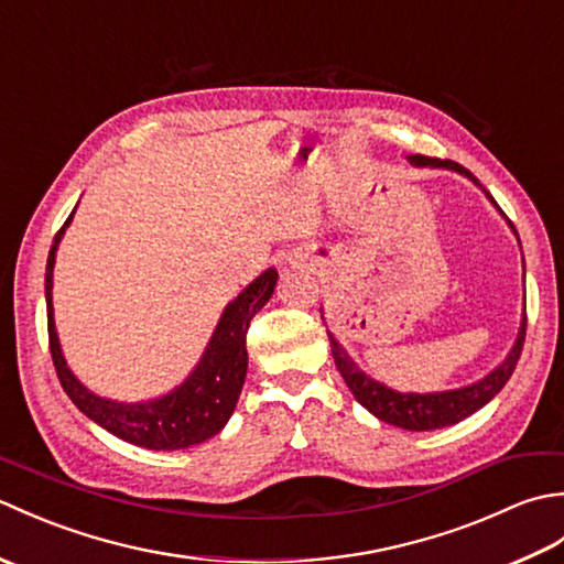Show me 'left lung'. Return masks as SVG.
<instances>
[{"label":"left lung","mask_w":564,"mask_h":564,"mask_svg":"<svg viewBox=\"0 0 564 564\" xmlns=\"http://www.w3.org/2000/svg\"><path fill=\"white\" fill-rule=\"evenodd\" d=\"M410 162L416 166H446V170H455L465 176H470L473 182L480 186V182H477V178L467 172L465 166H460L453 160L412 154ZM489 200L497 206V200L492 196H489ZM525 325H529V317L523 315L519 339H517V344H513V349L507 356V361L501 364L497 370H492L487 378L475 382V386H467L460 390H448V392H434V394H416V392L402 394V392H394L386 386H380V382L370 380L368 376L361 373V370H358V366L351 361L349 354L341 349L332 334H329V344H332L334 364H337L344 382L349 386L354 398L361 402L368 412H373L380 422L400 426L406 431H431V429H441V426L463 422L465 416H470L473 412L480 410V406H485L501 388L507 386V380L511 378L513 368H517L521 351H523Z\"/></svg>","instance_id":"obj_1"}]
</instances>
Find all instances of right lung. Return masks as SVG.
<instances>
[{"mask_svg": "<svg viewBox=\"0 0 564 564\" xmlns=\"http://www.w3.org/2000/svg\"><path fill=\"white\" fill-rule=\"evenodd\" d=\"M75 213V210H72ZM65 220L59 227L51 254H47L45 267V303H47V344H51V356L59 386L67 392V398L77 404V410L87 414L91 422H97L113 436L128 443H135L142 448L152 451H178L196 446L206 438L215 436L232 416L239 392L245 386L247 376V329L249 322L259 310L269 303L273 295L279 273L269 269L261 273L254 283L239 293L235 301L225 307L220 325L215 329L210 346L203 354V361L191 373V378L182 388L162 400L145 404H123L101 400L91 394L82 382L69 373V368L59 351L55 322H53V263L55 249L65 227L72 220Z\"/></svg>", "mask_w": 564, "mask_h": 564, "instance_id": "add662e5", "label": "right lung"}]
</instances>
